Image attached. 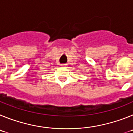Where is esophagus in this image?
Segmentation results:
<instances>
[{"label":"esophagus","instance_id":"1","mask_svg":"<svg viewBox=\"0 0 133 133\" xmlns=\"http://www.w3.org/2000/svg\"><path fill=\"white\" fill-rule=\"evenodd\" d=\"M67 65V64H61V66H66Z\"/></svg>","mask_w":133,"mask_h":133}]
</instances>
